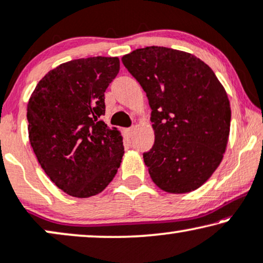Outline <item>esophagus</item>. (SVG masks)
Returning a JSON list of instances; mask_svg holds the SVG:
<instances>
[{
	"mask_svg": "<svg viewBox=\"0 0 263 263\" xmlns=\"http://www.w3.org/2000/svg\"><path fill=\"white\" fill-rule=\"evenodd\" d=\"M134 131H135V127L126 129V135H127V137H132V136H134Z\"/></svg>",
	"mask_w": 263,
	"mask_h": 263,
	"instance_id": "obj_1",
	"label": "esophagus"
}]
</instances>
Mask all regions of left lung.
Wrapping results in <instances>:
<instances>
[{
	"instance_id": "1",
	"label": "left lung",
	"mask_w": 263,
	"mask_h": 263,
	"mask_svg": "<svg viewBox=\"0 0 263 263\" xmlns=\"http://www.w3.org/2000/svg\"><path fill=\"white\" fill-rule=\"evenodd\" d=\"M121 60L152 108L155 143L143 159L153 181L170 194L202 186L230 135V101L215 73L192 54L164 47L136 49Z\"/></svg>"
}]
</instances>
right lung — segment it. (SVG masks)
Listing matches in <instances>:
<instances>
[{"label":"right lung","mask_w":263,"mask_h":263,"mask_svg":"<svg viewBox=\"0 0 263 263\" xmlns=\"http://www.w3.org/2000/svg\"><path fill=\"white\" fill-rule=\"evenodd\" d=\"M119 69L118 58L65 62L40 80L27 103L29 138L38 162L73 197L102 192L120 167V131L100 120L104 92Z\"/></svg>","instance_id":"right-lung-1"}]
</instances>
